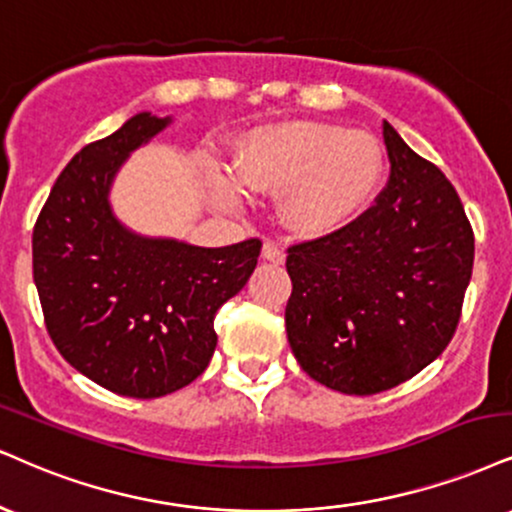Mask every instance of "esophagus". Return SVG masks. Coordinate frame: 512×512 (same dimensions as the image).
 I'll list each match as a JSON object with an SVG mask.
<instances>
[{"label": "esophagus", "instance_id": "1", "mask_svg": "<svg viewBox=\"0 0 512 512\" xmlns=\"http://www.w3.org/2000/svg\"><path fill=\"white\" fill-rule=\"evenodd\" d=\"M262 260L264 262H274V264H283L286 255H283V250L279 248V245H274L272 240H267V243L262 245Z\"/></svg>", "mask_w": 512, "mask_h": 512}]
</instances>
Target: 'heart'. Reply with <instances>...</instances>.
<instances>
[{
    "mask_svg": "<svg viewBox=\"0 0 512 512\" xmlns=\"http://www.w3.org/2000/svg\"><path fill=\"white\" fill-rule=\"evenodd\" d=\"M384 176L374 135L326 121H286L250 133L236 166H221L209 188L219 207L243 209L252 193H280L283 224L317 238L348 226Z\"/></svg>",
    "mask_w": 512,
    "mask_h": 512,
    "instance_id": "1",
    "label": "heart"
}]
</instances>
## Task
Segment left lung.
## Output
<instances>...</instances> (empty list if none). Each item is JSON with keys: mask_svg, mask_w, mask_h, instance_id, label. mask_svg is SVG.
<instances>
[{"mask_svg": "<svg viewBox=\"0 0 512 512\" xmlns=\"http://www.w3.org/2000/svg\"><path fill=\"white\" fill-rule=\"evenodd\" d=\"M389 186L353 224L288 250V343L348 396L403 384L443 353L472 276L474 236L446 176L384 121Z\"/></svg>", "mask_w": 512, "mask_h": 512, "instance_id": "8db88e82", "label": "left lung"}]
</instances>
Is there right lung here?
Segmentation results:
<instances>
[{"label":"right lung","mask_w":512,"mask_h":512,"mask_svg":"<svg viewBox=\"0 0 512 512\" xmlns=\"http://www.w3.org/2000/svg\"><path fill=\"white\" fill-rule=\"evenodd\" d=\"M171 121L140 112L85 145L33 231V279L54 346L128 398L166 396L205 372L217 348L214 315L248 283L262 248L257 238L200 248L116 217L109 195L121 166Z\"/></svg>","instance_id":"right-lung-1"}]
</instances>
